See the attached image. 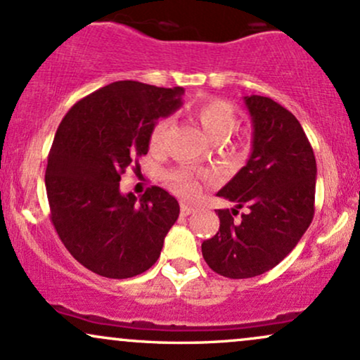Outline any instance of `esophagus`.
Here are the masks:
<instances>
[{
    "mask_svg": "<svg viewBox=\"0 0 360 360\" xmlns=\"http://www.w3.org/2000/svg\"><path fill=\"white\" fill-rule=\"evenodd\" d=\"M193 212H194L193 205H186V203L181 205V214H183V217H188V214H191Z\"/></svg>",
    "mask_w": 360,
    "mask_h": 360,
    "instance_id": "1",
    "label": "esophagus"
}]
</instances>
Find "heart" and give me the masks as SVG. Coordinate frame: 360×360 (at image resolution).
Returning <instances> with one entry per match:
<instances>
[{
    "instance_id": "obj_1",
    "label": "heart",
    "mask_w": 360,
    "mask_h": 360,
    "mask_svg": "<svg viewBox=\"0 0 360 360\" xmlns=\"http://www.w3.org/2000/svg\"><path fill=\"white\" fill-rule=\"evenodd\" d=\"M193 117L203 128V131L212 140H223L232 134L235 128V111L232 105L217 98H206L193 105ZM171 127V118L160 117L154 122L148 135V147L150 150H160L166 142V135ZM169 188L184 198H194L200 193V176L186 169H176L167 172L166 176Z\"/></svg>"
}]
</instances>
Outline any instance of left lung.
I'll return each mask as SVG.
<instances>
[{"instance_id": "1", "label": "left lung", "mask_w": 360, "mask_h": 360, "mask_svg": "<svg viewBox=\"0 0 360 360\" xmlns=\"http://www.w3.org/2000/svg\"><path fill=\"white\" fill-rule=\"evenodd\" d=\"M252 154L217 196L235 203L217 210L220 229L201 243L217 274L247 279L272 269L296 247L315 214L316 160L291 111L266 96H245ZM240 207L246 213L234 218Z\"/></svg>"}]
</instances>
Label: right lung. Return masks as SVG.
Wrapping results in <instances>:
<instances>
[{
	"label": "right lung",
	"instance_id": "right-lung-1",
	"mask_svg": "<svg viewBox=\"0 0 360 360\" xmlns=\"http://www.w3.org/2000/svg\"><path fill=\"white\" fill-rule=\"evenodd\" d=\"M183 88L117 81L88 94L62 118L45 171L51 220L86 269L110 279L142 274L159 259L179 203L152 186L120 193L128 167L140 171L154 122L181 106Z\"/></svg>",
	"mask_w": 360,
	"mask_h": 360
}]
</instances>
